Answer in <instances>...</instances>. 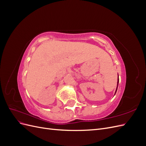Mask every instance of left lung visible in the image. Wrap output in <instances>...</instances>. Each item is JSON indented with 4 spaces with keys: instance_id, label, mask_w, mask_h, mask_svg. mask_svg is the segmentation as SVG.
I'll list each match as a JSON object with an SVG mask.
<instances>
[{
    "instance_id": "left-lung-1",
    "label": "left lung",
    "mask_w": 146,
    "mask_h": 146,
    "mask_svg": "<svg viewBox=\"0 0 146 146\" xmlns=\"http://www.w3.org/2000/svg\"><path fill=\"white\" fill-rule=\"evenodd\" d=\"M118 84H119V76H118V79H117V88H116V91H115V93H114V95H115L116 92L117 91V86H118Z\"/></svg>"
}]
</instances>
